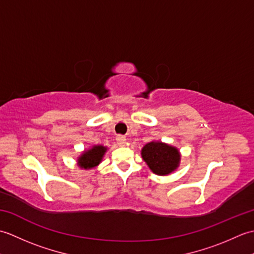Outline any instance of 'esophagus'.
Returning a JSON list of instances; mask_svg holds the SVG:
<instances>
[{
  "instance_id": "34e87169",
  "label": "esophagus",
  "mask_w": 254,
  "mask_h": 254,
  "mask_svg": "<svg viewBox=\"0 0 254 254\" xmlns=\"http://www.w3.org/2000/svg\"><path fill=\"white\" fill-rule=\"evenodd\" d=\"M127 142V137L123 136V135H118L117 136V143L120 145V146H123L124 144Z\"/></svg>"
}]
</instances>
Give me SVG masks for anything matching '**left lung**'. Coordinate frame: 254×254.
Masks as SVG:
<instances>
[{
    "label": "left lung",
    "instance_id": "left-lung-1",
    "mask_svg": "<svg viewBox=\"0 0 254 254\" xmlns=\"http://www.w3.org/2000/svg\"><path fill=\"white\" fill-rule=\"evenodd\" d=\"M142 158L155 175L167 176L180 164L181 156L176 147L163 142H149L142 148Z\"/></svg>",
    "mask_w": 254,
    "mask_h": 254
}]
</instances>
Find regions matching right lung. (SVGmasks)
<instances>
[{
	"instance_id": "obj_1",
	"label": "right lung",
	"mask_w": 254,
	"mask_h": 254,
	"mask_svg": "<svg viewBox=\"0 0 254 254\" xmlns=\"http://www.w3.org/2000/svg\"><path fill=\"white\" fill-rule=\"evenodd\" d=\"M107 152V147L102 145H94L93 147L85 150L77 159V165L83 169H91L98 166L105 153Z\"/></svg>"
}]
</instances>
